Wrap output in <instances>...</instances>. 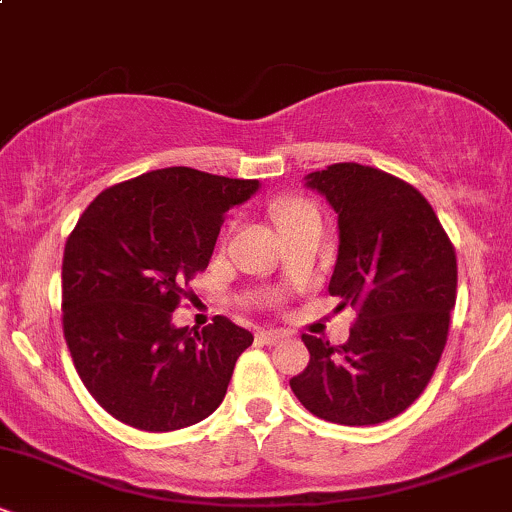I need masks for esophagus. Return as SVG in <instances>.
<instances>
[{
  "mask_svg": "<svg viewBox=\"0 0 512 512\" xmlns=\"http://www.w3.org/2000/svg\"><path fill=\"white\" fill-rule=\"evenodd\" d=\"M286 337H289V332H286V330H262L260 332L262 344H276V342H281V339H286Z\"/></svg>",
  "mask_w": 512,
  "mask_h": 512,
  "instance_id": "esophagus-1",
  "label": "esophagus"
}]
</instances>
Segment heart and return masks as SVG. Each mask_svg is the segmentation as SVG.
<instances>
[{
  "label": "heart",
  "mask_w": 512,
  "mask_h": 512,
  "mask_svg": "<svg viewBox=\"0 0 512 512\" xmlns=\"http://www.w3.org/2000/svg\"><path fill=\"white\" fill-rule=\"evenodd\" d=\"M317 209L313 204L308 202V199H281V202L274 204V216L276 221L281 223H291V221H298V219H305V216H315Z\"/></svg>",
  "instance_id": "obj_1"
}]
</instances>
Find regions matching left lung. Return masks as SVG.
I'll return each instance as SVG.
<instances>
[{
	"label": "left lung",
	"mask_w": 512,
	"mask_h": 512,
	"mask_svg": "<svg viewBox=\"0 0 512 512\" xmlns=\"http://www.w3.org/2000/svg\"><path fill=\"white\" fill-rule=\"evenodd\" d=\"M305 180L339 216L330 293L358 315L342 346L303 334L310 361L291 390L332 424H383L419 399L443 356L455 248L426 197L385 170L334 163Z\"/></svg>",
	"instance_id": "1"
}]
</instances>
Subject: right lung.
<instances>
[{"label":"right lung","instance_id":"1","mask_svg":"<svg viewBox=\"0 0 512 512\" xmlns=\"http://www.w3.org/2000/svg\"><path fill=\"white\" fill-rule=\"evenodd\" d=\"M260 182L173 166L117 182L88 204L64 245L62 327L81 383L139 431H178L226 397L252 334L216 315L202 332L173 310L204 272L226 211Z\"/></svg>","mask_w":512,"mask_h":512}]
</instances>
